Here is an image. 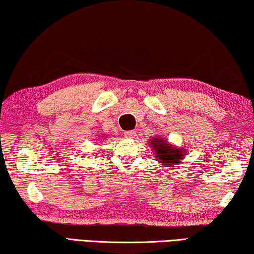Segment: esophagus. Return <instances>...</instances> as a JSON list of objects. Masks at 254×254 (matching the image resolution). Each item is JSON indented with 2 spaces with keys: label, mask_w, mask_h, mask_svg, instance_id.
I'll use <instances>...</instances> for the list:
<instances>
[{
  "label": "esophagus",
  "mask_w": 254,
  "mask_h": 254,
  "mask_svg": "<svg viewBox=\"0 0 254 254\" xmlns=\"http://www.w3.org/2000/svg\"><path fill=\"white\" fill-rule=\"evenodd\" d=\"M124 135H126V138H127V139H133L135 137V131H133V130L127 131V132H124Z\"/></svg>",
  "instance_id": "34e87169"
}]
</instances>
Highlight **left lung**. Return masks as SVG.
Listing matches in <instances>:
<instances>
[{"mask_svg":"<svg viewBox=\"0 0 254 254\" xmlns=\"http://www.w3.org/2000/svg\"><path fill=\"white\" fill-rule=\"evenodd\" d=\"M148 144L154 152L156 161L162 164V167H169L170 169L180 166L182 160L184 159L185 153H187V149L169 144L166 138L154 137L149 139Z\"/></svg>","mask_w":254,"mask_h":254,"instance_id":"obj_1","label":"left lung"}]
</instances>
